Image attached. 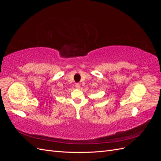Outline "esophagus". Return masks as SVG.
Returning <instances> with one entry per match:
<instances>
[{
    "label": "esophagus",
    "instance_id": "obj_1",
    "mask_svg": "<svg viewBox=\"0 0 161 161\" xmlns=\"http://www.w3.org/2000/svg\"><path fill=\"white\" fill-rule=\"evenodd\" d=\"M75 86H76V89H80V84H79V83H76V85H75Z\"/></svg>",
    "mask_w": 161,
    "mask_h": 161
}]
</instances>
